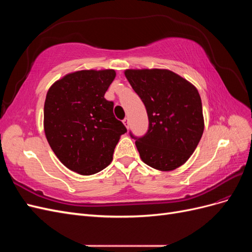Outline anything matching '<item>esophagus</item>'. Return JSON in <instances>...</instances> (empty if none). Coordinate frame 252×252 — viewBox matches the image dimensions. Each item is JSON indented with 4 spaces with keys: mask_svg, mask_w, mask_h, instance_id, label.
<instances>
[{
    "mask_svg": "<svg viewBox=\"0 0 252 252\" xmlns=\"http://www.w3.org/2000/svg\"><path fill=\"white\" fill-rule=\"evenodd\" d=\"M123 124L125 125L126 128L129 127V119H128V118H125V119L123 120Z\"/></svg>",
    "mask_w": 252,
    "mask_h": 252,
    "instance_id": "34e87169",
    "label": "esophagus"
}]
</instances>
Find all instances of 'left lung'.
Instances as JSON below:
<instances>
[{"mask_svg":"<svg viewBox=\"0 0 252 252\" xmlns=\"http://www.w3.org/2000/svg\"><path fill=\"white\" fill-rule=\"evenodd\" d=\"M124 73L148 114V131L135 141L142 161L161 171L179 168L193 154L204 131L199 91L168 69H126Z\"/></svg>","mask_w":252,"mask_h":252,"instance_id":"left-lung-1","label":"left lung"}]
</instances>
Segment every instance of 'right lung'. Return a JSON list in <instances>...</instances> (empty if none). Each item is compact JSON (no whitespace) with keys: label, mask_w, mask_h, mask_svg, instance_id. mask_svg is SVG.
I'll list each match as a JSON object with an SVG mask.
<instances>
[{"label":"right lung","mask_w":252,"mask_h":252,"mask_svg":"<svg viewBox=\"0 0 252 252\" xmlns=\"http://www.w3.org/2000/svg\"><path fill=\"white\" fill-rule=\"evenodd\" d=\"M113 69L68 73L51 85L44 104V131L52 151L68 169L82 175L103 170L127 129L113 116L104 94Z\"/></svg>","instance_id":"obj_1"}]
</instances>
